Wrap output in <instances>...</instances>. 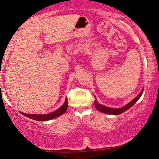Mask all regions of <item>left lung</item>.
I'll use <instances>...</instances> for the list:
<instances>
[{
    "instance_id": "left-lung-1",
    "label": "left lung",
    "mask_w": 159,
    "mask_h": 159,
    "mask_svg": "<svg viewBox=\"0 0 159 159\" xmlns=\"http://www.w3.org/2000/svg\"><path fill=\"white\" fill-rule=\"evenodd\" d=\"M143 88L141 90V92L139 93V95L135 97L133 100L130 101L129 102L128 104H126V105L123 106V107H120V108H111V107L104 106L103 104H100L98 102V101L97 100L96 97L95 96V108L98 110V111H101L102 113H105V114H111V115H118L121 114V113L124 112L125 111H127L128 109H129L131 107H133L134 104L138 102V99L140 98V97L142 96V93H143Z\"/></svg>"
}]
</instances>
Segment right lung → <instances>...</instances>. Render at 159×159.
<instances>
[{
	"label": "right lung",
	"mask_w": 159,
	"mask_h": 159,
	"mask_svg": "<svg viewBox=\"0 0 159 159\" xmlns=\"http://www.w3.org/2000/svg\"><path fill=\"white\" fill-rule=\"evenodd\" d=\"M67 98L65 99V102L62 106L60 107L56 111L51 112L50 114H25V113L20 112L21 114H23L25 116L28 117L31 119L39 120V121H43V120H49L53 118H55L57 117L60 116L61 115H62L64 113H65L68 108V102H67Z\"/></svg>",
	"instance_id": "1"
}]
</instances>
